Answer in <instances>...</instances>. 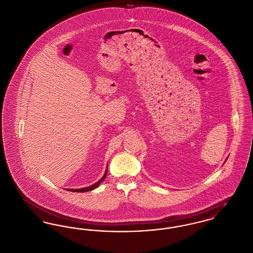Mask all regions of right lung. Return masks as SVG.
<instances>
[{"mask_svg":"<svg viewBox=\"0 0 253 253\" xmlns=\"http://www.w3.org/2000/svg\"><path fill=\"white\" fill-rule=\"evenodd\" d=\"M106 174H107V169H106V170H105V172H104L103 176L101 177V179H100L98 182H96L95 184H93V185L91 186H88V187H86V188H81V189H71V190H69V191H71V192H77V193H84V192H87V191H91V190H93V189L97 188L98 186L101 184V182L104 180V178H105Z\"/></svg>","mask_w":253,"mask_h":253,"instance_id":"1","label":"right lung"}]
</instances>
